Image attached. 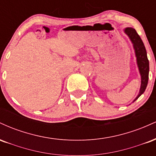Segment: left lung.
<instances>
[{"label": "left lung", "mask_w": 156, "mask_h": 156, "mask_svg": "<svg viewBox=\"0 0 156 156\" xmlns=\"http://www.w3.org/2000/svg\"><path fill=\"white\" fill-rule=\"evenodd\" d=\"M125 33L128 36L133 43L135 55L136 57V63L141 76V87L138 96L134 100L136 101L145 91L149 78V61H148L147 51L144 43L136 31L133 28H126Z\"/></svg>", "instance_id": "left-lung-1"}]
</instances>
